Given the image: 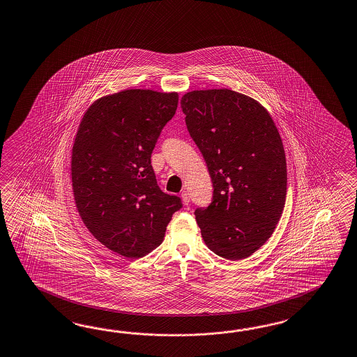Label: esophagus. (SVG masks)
Here are the masks:
<instances>
[{"label":"esophagus","mask_w":357,"mask_h":357,"mask_svg":"<svg viewBox=\"0 0 357 357\" xmlns=\"http://www.w3.org/2000/svg\"><path fill=\"white\" fill-rule=\"evenodd\" d=\"M181 199H183V203L185 206H188L189 204V202H190V197H189V192H186V190H183L181 192Z\"/></svg>","instance_id":"34e87169"}]
</instances>
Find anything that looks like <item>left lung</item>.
Returning a JSON list of instances; mask_svg holds the SVG:
<instances>
[{
	"mask_svg": "<svg viewBox=\"0 0 357 357\" xmlns=\"http://www.w3.org/2000/svg\"><path fill=\"white\" fill-rule=\"evenodd\" d=\"M181 109L210 172L213 198L197 208L206 246L229 260L252 255L275 231L286 201L284 144L260 102L231 89L185 93Z\"/></svg>",
	"mask_w": 357,
	"mask_h": 357,
	"instance_id": "8db88e82",
	"label": "left lung"
}]
</instances>
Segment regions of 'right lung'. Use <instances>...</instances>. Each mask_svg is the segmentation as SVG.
Here are the masks:
<instances>
[{"label": "right lung", "instance_id": "1", "mask_svg": "<svg viewBox=\"0 0 357 357\" xmlns=\"http://www.w3.org/2000/svg\"><path fill=\"white\" fill-rule=\"evenodd\" d=\"M178 93L126 89L96 100L73 141V199L84 225L112 252L139 259L159 246L181 201L159 189L151 153Z\"/></svg>", "mask_w": 357, "mask_h": 357}]
</instances>
